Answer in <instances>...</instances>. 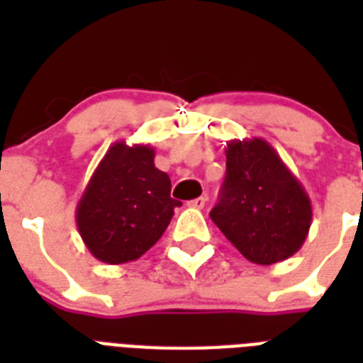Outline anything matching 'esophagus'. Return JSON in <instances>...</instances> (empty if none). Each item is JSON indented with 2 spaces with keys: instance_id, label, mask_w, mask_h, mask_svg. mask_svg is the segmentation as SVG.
<instances>
[{
  "instance_id": "obj_1",
  "label": "esophagus",
  "mask_w": 363,
  "mask_h": 363,
  "mask_svg": "<svg viewBox=\"0 0 363 363\" xmlns=\"http://www.w3.org/2000/svg\"><path fill=\"white\" fill-rule=\"evenodd\" d=\"M205 203H207V198H203V196H201V198L190 199L186 205H188V207H192V209H203Z\"/></svg>"
}]
</instances>
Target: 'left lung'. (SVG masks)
<instances>
[{
	"instance_id": "1",
	"label": "left lung",
	"mask_w": 363,
	"mask_h": 363,
	"mask_svg": "<svg viewBox=\"0 0 363 363\" xmlns=\"http://www.w3.org/2000/svg\"><path fill=\"white\" fill-rule=\"evenodd\" d=\"M211 220L248 262L271 265L301 248L313 207L269 143L258 137L233 139L228 143L226 179Z\"/></svg>"
}]
</instances>
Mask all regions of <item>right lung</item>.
Wrapping results in <instances>:
<instances>
[{
	"mask_svg": "<svg viewBox=\"0 0 363 363\" xmlns=\"http://www.w3.org/2000/svg\"><path fill=\"white\" fill-rule=\"evenodd\" d=\"M179 205L169 175L154 165V148L118 141L77 203V228L99 262L125 264L156 245Z\"/></svg>",
	"mask_w": 363,
	"mask_h": 363,
	"instance_id": "obj_1",
	"label": "right lung"
}]
</instances>
